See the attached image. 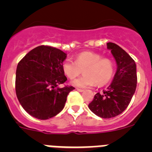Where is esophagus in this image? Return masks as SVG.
Returning <instances> with one entry per match:
<instances>
[{
	"label": "esophagus",
	"mask_w": 152,
	"mask_h": 152,
	"mask_svg": "<svg viewBox=\"0 0 152 152\" xmlns=\"http://www.w3.org/2000/svg\"><path fill=\"white\" fill-rule=\"evenodd\" d=\"M77 91H79V92H84V90H83V89H79V88H77Z\"/></svg>",
	"instance_id": "34e87169"
}]
</instances>
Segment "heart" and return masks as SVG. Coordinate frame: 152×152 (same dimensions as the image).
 <instances>
[{"label":"heart","mask_w":152,"mask_h":152,"mask_svg":"<svg viewBox=\"0 0 152 152\" xmlns=\"http://www.w3.org/2000/svg\"><path fill=\"white\" fill-rule=\"evenodd\" d=\"M98 53L83 52L75 58V62L64 60L61 64L64 74L69 79H74L84 71V75L72 80L71 84L77 88H88L107 84L115 72V64L110 58H101Z\"/></svg>","instance_id":"heart-1"}]
</instances>
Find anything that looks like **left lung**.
Instances as JSON below:
<instances>
[{"label": "left lung", "instance_id": "obj_1", "mask_svg": "<svg viewBox=\"0 0 152 152\" xmlns=\"http://www.w3.org/2000/svg\"><path fill=\"white\" fill-rule=\"evenodd\" d=\"M107 45L116 60V72L107 89L96 94L88 105L94 113L103 119L115 117L127 108L137 84L135 61L116 44L108 42Z\"/></svg>", "mask_w": 152, "mask_h": 152}]
</instances>
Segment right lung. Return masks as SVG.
<instances>
[{
  "label": "right lung",
  "mask_w": 152,
  "mask_h": 152,
  "mask_svg": "<svg viewBox=\"0 0 152 152\" xmlns=\"http://www.w3.org/2000/svg\"><path fill=\"white\" fill-rule=\"evenodd\" d=\"M66 53L40 45L20 61L16 72V94L23 108L33 117L48 119L64 108L68 94L75 89L59 84L67 80L61 64Z\"/></svg>",
  "instance_id": "obj_1"
}]
</instances>
